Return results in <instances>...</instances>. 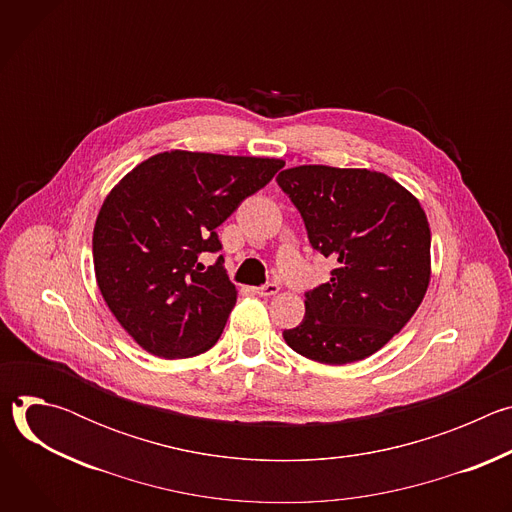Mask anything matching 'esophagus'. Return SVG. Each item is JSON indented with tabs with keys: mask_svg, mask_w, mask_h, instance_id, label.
<instances>
[{
	"mask_svg": "<svg viewBox=\"0 0 512 512\" xmlns=\"http://www.w3.org/2000/svg\"><path fill=\"white\" fill-rule=\"evenodd\" d=\"M277 291H279V283H277V281H267L265 285L257 287V294H259L261 298H269V296H275Z\"/></svg>",
	"mask_w": 512,
	"mask_h": 512,
	"instance_id": "obj_1",
	"label": "esophagus"
}]
</instances>
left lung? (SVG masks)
I'll return each mask as SVG.
<instances>
[{"label": "left lung", "instance_id": "8db88e82", "mask_svg": "<svg viewBox=\"0 0 512 512\" xmlns=\"http://www.w3.org/2000/svg\"><path fill=\"white\" fill-rule=\"evenodd\" d=\"M300 210L330 281L306 291V316L283 330L298 354L346 364L383 348L415 314L429 283L427 216L381 172L300 166L277 176Z\"/></svg>", "mask_w": 512, "mask_h": 512}]
</instances>
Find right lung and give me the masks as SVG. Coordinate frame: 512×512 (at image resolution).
I'll return each mask as SVG.
<instances>
[{"mask_svg": "<svg viewBox=\"0 0 512 512\" xmlns=\"http://www.w3.org/2000/svg\"><path fill=\"white\" fill-rule=\"evenodd\" d=\"M281 160L164 152L105 198L93 233L97 283L117 322L164 358L206 352L237 302L216 227L267 186Z\"/></svg>", "mask_w": 512, "mask_h": 512, "instance_id": "right-lung-1", "label": "right lung"}]
</instances>
